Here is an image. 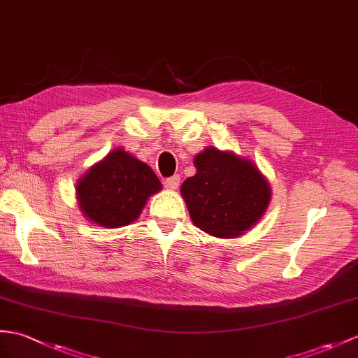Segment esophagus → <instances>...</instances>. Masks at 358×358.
Here are the masks:
<instances>
[{"mask_svg": "<svg viewBox=\"0 0 358 358\" xmlns=\"http://www.w3.org/2000/svg\"><path fill=\"white\" fill-rule=\"evenodd\" d=\"M180 185V176H173L171 178L164 180V186L168 189H177Z\"/></svg>", "mask_w": 358, "mask_h": 358, "instance_id": "esophagus-1", "label": "esophagus"}]
</instances>
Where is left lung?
I'll return each mask as SVG.
<instances>
[{"mask_svg":"<svg viewBox=\"0 0 358 358\" xmlns=\"http://www.w3.org/2000/svg\"><path fill=\"white\" fill-rule=\"evenodd\" d=\"M196 173L181 185L196 227L231 238L257 222L270 201V186L256 166L231 152L207 148L194 160Z\"/></svg>","mask_w":358,"mask_h":358,"instance_id":"left-lung-1","label":"left lung"}]
</instances>
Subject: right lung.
Returning a JSON list of instances; mask_svg holds the SVG:
<instances>
[{"instance_id":"1","label":"right lung","mask_w":358,"mask_h":358,"mask_svg":"<svg viewBox=\"0 0 358 358\" xmlns=\"http://www.w3.org/2000/svg\"><path fill=\"white\" fill-rule=\"evenodd\" d=\"M160 189V180L146 163L115 149L80 178L78 198L88 220L115 229L137 220L148 196Z\"/></svg>"}]
</instances>
